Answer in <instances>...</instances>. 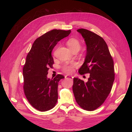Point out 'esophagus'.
Masks as SVG:
<instances>
[{
  "label": "esophagus",
  "mask_w": 132,
  "mask_h": 132,
  "mask_svg": "<svg viewBox=\"0 0 132 132\" xmlns=\"http://www.w3.org/2000/svg\"><path fill=\"white\" fill-rule=\"evenodd\" d=\"M65 78H69V79H70L71 80L73 79V77L72 76H68V75H66V76H65Z\"/></svg>",
  "instance_id": "34e87169"
}]
</instances>
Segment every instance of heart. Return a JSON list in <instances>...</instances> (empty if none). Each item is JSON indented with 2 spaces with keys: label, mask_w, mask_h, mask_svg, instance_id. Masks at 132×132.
Wrapping results in <instances>:
<instances>
[{
  "label": "heart",
  "mask_w": 132,
  "mask_h": 132,
  "mask_svg": "<svg viewBox=\"0 0 132 132\" xmlns=\"http://www.w3.org/2000/svg\"><path fill=\"white\" fill-rule=\"evenodd\" d=\"M67 44L69 48L72 52L74 51H78L81 47V44L79 42V41L73 38L69 39L67 41ZM73 67H74L73 64H70V65H68V64L65 65L63 67V70L66 73H70L73 71Z\"/></svg>",
  "instance_id": "obj_1"
}]
</instances>
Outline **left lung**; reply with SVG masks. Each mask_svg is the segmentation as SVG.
Masks as SVG:
<instances>
[{"mask_svg":"<svg viewBox=\"0 0 132 132\" xmlns=\"http://www.w3.org/2000/svg\"><path fill=\"white\" fill-rule=\"evenodd\" d=\"M77 31L87 46L85 62L78 72L80 75H90L86 82L74 78L72 91L81 108L93 111L103 103L111 92L114 80V62L102 37L85 29Z\"/></svg>","mask_w":132,"mask_h":132,"instance_id":"left-lung-1","label":"left lung"}]
</instances>
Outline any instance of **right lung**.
I'll return each mask as SVG.
<instances>
[{"mask_svg": "<svg viewBox=\"0 0 132 132\" xmlns=\"http://www.w3.org/2000/svg\"><path fill=\"white\" fill-rule=\"evenodd\" d=\"M71 31L54 29L36 39L27 55L23 68V89L31 105L41 112L53 109L57 102L58 85L64 76L59 74L53 79L47 77L54 60L52 52Z\"/></svg>", "mask_w": 132, "mask_h": 132, "instance_id": "right-lung-1", "label": "right lung"}]
</instances>
